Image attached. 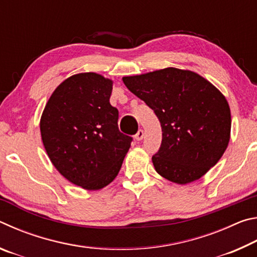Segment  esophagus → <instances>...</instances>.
Returning a JSON list of instances; mask_svg holds the SVG:
<instances>
[{
    "mask_svg": "<svg viewBox=\"0 0 257 257\" xmlns=\"http://www.w3.org/2000/svg\"><path fill=\"white\" fill-rule=\"evenodd\" d=\"M143 138H144V132H143L142 129H139L138 132H137V134L135 135V139H136L137 142H139V141H142Z\"/></svg>",
    "mask_w": 257,
    "mask_h": 257,
    "instance_id": "obj_1",
    "label": "esophagus"
}]
</instances>
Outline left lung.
<instances>
[{
  "label": "left lung",
  "instance_id": "obj_1",
  "mask_svg": "<svg viewBox=\"0 0 257 257\" xmlns=\"http://www.w3.org/2000/svg\"><path fill=\"white\" fill-rule=\"evenodd\" d=\"M122 80L160 120L162 144L152 158L160 176L186 185L219 162L230 141L231 114L214 85L196 72L177 68Z\"/></svg>",
  "mask_w": 257,
  "mask_h": 257
}]
</instances>
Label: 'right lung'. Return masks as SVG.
Segmentation results:
<instances>
[{"mask_svg":"<svg viewBox=\"0 0 257 257\" xmlns=\"http://www.w3.org/2000/svg\"><path fill=\"white\" fill-rule=\"evenodd\" d=\"M113 81L81 72L56 87L41 116L43 145L56 170L71 184L98 190L114 180L133 138L119 132L110 104Z\"/></svg>","mask_w":257,"mask_h":257,"instance_id":"add662e5","label":"right lung"}]
</instances>
